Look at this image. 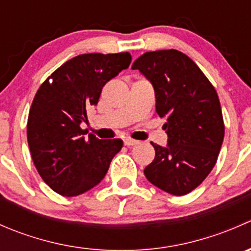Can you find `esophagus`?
<instances>
[{"label":"esophagus","mask_w":251,"mask_h":251,"mask_svg":"<svg viewBox=\"0 0 251 251\" xmlns=\"http://www.w3.org/2000/svg\"><path fill=\"white\" fill-rule=\"evenodd\" d=\"M124 143H125V146L131 147V146H136V144H138V141L132 140V138H125V140H124Z\"/></svg>","instance_id":"1"}]
</instances>
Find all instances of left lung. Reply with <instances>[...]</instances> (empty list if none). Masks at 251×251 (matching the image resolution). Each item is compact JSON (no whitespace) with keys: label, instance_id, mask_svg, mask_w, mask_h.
<instances>
[{"label":"left lung","instance_id":"8db88e82","mask_svg":"<svg viewBox=\"0 0 251 251\" xmlns=\"http://www.w3.org/2000/svg\"><path fill=\"white\" fill-rule=\"evenodd\" d=\"M131 69L151 83L156 113L166 120L168 144L151 143L155 158L144 175L161 191L184 196L216 164L225 137L219 96L198 65L177 50L146 52Z\"/></svg>","mask_w":251,"mask_h":251}]
</instances>
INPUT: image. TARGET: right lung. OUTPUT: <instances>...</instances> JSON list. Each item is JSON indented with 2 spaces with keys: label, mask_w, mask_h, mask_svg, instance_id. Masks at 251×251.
Returning a JSON list of instances; mask_svg holds the SVG:
<instances>
[{
  "label": "right lung",
  "mask_w": 251,
  "mask_h": 251,
  "mask_svg": "<svg viewBox=\"0 0 251 251\" xmlns=\"http://www.w3.org/2000/svg\"><path fill=\"white\" fill-rule=\"evenodd\" d=\"M130 63L128 52L76 55L37 91L27 119V143L40 176L60 196L76 197L97 186L123 148L120 138H86L81 124L88 121L86 110L97 104L103 86Z\"/></svg>",
  "instance_id": "1"
}]
</instances>
